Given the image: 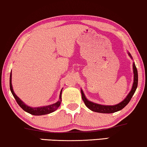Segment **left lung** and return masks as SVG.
Wrapping results in <instances>:
<instances>
[{
	"label": "left lung",
	"instance_id": "obj_1",
	"mask_svg": "<svg viewBox=\"0 0 147 147\" xmlns=\"http://www.w3.org/2000/svg\"><path fill=\"white\" fill-rule=\"evenodd\" d=\"M130 57H131V55L129 54ZM133 72H134V82L133 87H132V89L131 92H129V94L127 95V96L126 97L125 100L122 101L121 102H120L119 104L113 105V106H106V105H101L98 104H96V103L92 102L88 100L86 98L85 96L81 90V94H82V98L83 100L84 104L86 107H88L90 110H91L94 112L96 113H113L115 112H117V111H121V109H123L124 107H125L126 105H127L128 103L130 102L132 97H133L134 93H135V90L137 88L138 85V72L137 69H136V67L135 66V63H133Z\"/></svg>",
	"mask_w": 147,
	"mask_h": 147
}]
</instances>
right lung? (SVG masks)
Here are the masks:
<instances>
[{"label":"right lung","instance_id":"1","mask_svg":"<svg viewBox=\"0 0 147 147\" xmlns=\"http://www.w3.org/2000/svg\"><path fill=\"white\" fill-rule=\"evenodd\" d=\"M11 76H12V74L11 73V75H10V88H11L12 94L14 96V98H15L16 102H17L18 105H19V106L21 107V108L23 109L24 111H26V112H27L28 113H30V114L33 115H47V114H49V113L54 112V111L57 110V109L59 107L60 105H61L62 90L61 91V93H60V98H59L61 100L58 101L57 102L55 103V104L51 105H48V106L42 107H36V108H31V107H28L27 105H26L25 104H24V103L22 102V101L20 100V99L18 98V97L16 96L15 94H14L13 89H12V83H11V79H12Z\"/></svg>","mask_w":147,"mask_h":147}]
</instances>
